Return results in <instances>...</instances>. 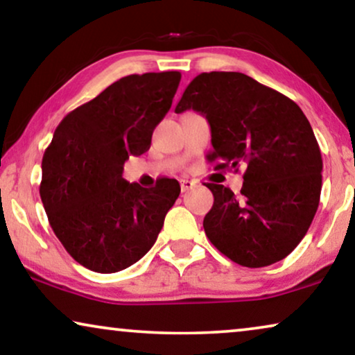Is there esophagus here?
<instances>
[{"label": "esophagus", "mask_w": 355, "mask_h": 355, "mask_svg": "<svg viewBox=\"0 0 355 355\" xmlns=\"http://www.w3.org/2000/svg\"><path fill=\"white\" fill-rule=\"evenodd\" d=\"M193 186H196V182H193V181H189V179H181V191L182 192L191 191Z\"/></svg>", "instance_id": "obj_1"}]
</instances>
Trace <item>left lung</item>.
<instances>
[{
    "label": "left lung",
    "instance_id": "obj_1",
    "mask_svg": "<svg viewBox=\"0 0 355 355\" xmlns=\"http://www.w3.org/2000/svg\"><path fill=\"white\" fill-rule=\"evenodd\" d=\"M186 110L210 123L215 169L245 168L239 197L207 184L215 197L207 237L242 266L283 260L307 234L322 192V153L302 110L249 76L216 71L187 85L174 111Z\"/></svg>",
    "mask_w": 355,
    "mask_h": 355
}]
</instances>
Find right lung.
I'll return each mask as SVG.
<instances>
[{
	"label": "right lung",
	"mask_w": 355,
	"mask_h": 355,
	"mask_svg": "<svg viewBox=\"0 0 355 355\" xmlns=\"http://www.w3.org/2000/svg\"><path fill=\"white\" fill-rule=\"evenodd\" d=\"M179 82L178 71L125 76L56 128L40 197L56 237L85 268L116 273L142 259L179 197L176 179L147 189L123 178L125 159L150 148Z\"/></svg>",
	"instance_id": "add662e5"
}]
</instances>
